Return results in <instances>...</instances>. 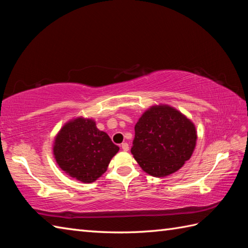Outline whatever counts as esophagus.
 <instances>
[{"instance_id": "esophagus-1", "label": "esophagus", "mask_w": 248, "mask_h": 248, "mask_svg": "<svg viewBox=\"0 0 248 248\" xmlns=\"http://www.w3.org/2000/svg\"><path fill=\"white\" fill-rule=\"evenodd\" d=\"M121 148H123L124 151H128L129 150L128 143H123V144H121Z\"/></svg>"}]
</instances>
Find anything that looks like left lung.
I'll return each mask as SVG.
<instances>
[{"instance_id":"obj_1","label":"left lung","mask_w":248,"mask_h":248,"mask_svg":"<svg viewBox=\"0 0 248 248\" xmlns=\"http://www.w3.org/2000/svg\"><path fill=\"white\" fill-rule=\"evenodd\" d=\"M131 152L147 173L166 177L192 156L197 133L194 124L170 105H155L135 124Z\"/></svg>"}]
</instances>
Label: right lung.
Wrapping results in <instances>:
<instances>
[{
	"label": "right lung",
	"instance_id": "1",
	"mask_svg": "<svg viewBox=\"0 0 248 248\" xmlns=\"http://www.w3.org/2000/svg\"><path fill=\"white\" fill-rule=\"evenodd\" d=\"M118 150L119 147L96 127L93 119L83 117L65 124L55 136L53 146V155L62 170L84 183L101 177Z\"/></svg>",
	"mask_w": 248,
	"mask_h": 248
}]
</instances>
